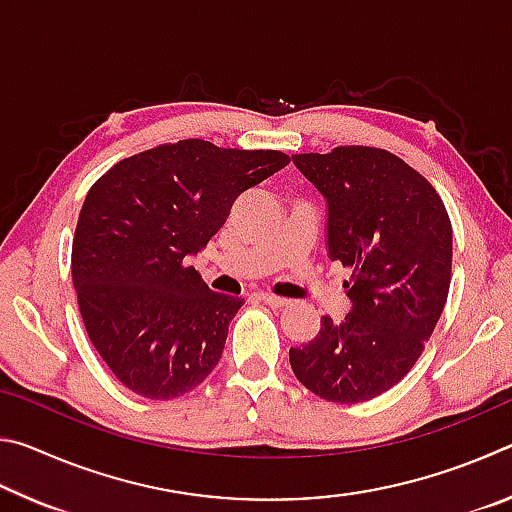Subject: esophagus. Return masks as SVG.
Returning a JSON list of instances; mask_svg holds the SVG:
<instances>
[{
	"mask_svg": "<svg viewBox=\"0 0 512 512\" xmlns=\"http://www.w3.org/2000/svg\"><path fill=\"white\" fill-rule=\"evenodd\" d=\"M257 298L262 300V302H266L268 307H287L289 302H291V300L282 298V296H273V293H268V291H259Z\"/></svg>",
	"mask_w": 512,
	"mask_h": 512,
	"instance_id": "34e87169",
	"label": "esophagus"
}]
</instances>
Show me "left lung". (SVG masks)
Masks as SVG:
<instances>
[{
    "mask_svg": "<svg viewBox=\"0 0 512 512\" xmlns=\"http://www.w3.org/2000/svg\"><path fill=\"white\" fill-rule=\"evenodd\" d=\"M327 203V255L350 266V314L320 318L316 339L289 350L293 375L327 402H366L393 388L443 314L452 223L427 178L372 146L293 155Z\"/></svg>",
    "mask_w": 512,
    "mask_h": 512,
    "instance_id": "8db88e82",
    "label": "left lung"
}]
</instances>
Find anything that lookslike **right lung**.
I'll list each match as a JSON object with an SVG mask.
<instances>
[{
    "mask_svg": "<svg viewBox=\"0 0 512 512\" xmlns=\"http://www.w3.org/2000/svg\"><path fill=\"white\" fill-rule=\"evenodd\" d=\"M287 164L280 151L180 140L117 162L92 185L72 280L92 345L133 393L171 400L216 368L244 300L212 291L185 257L207 246L241 194Z\"/></svg>",
    "mask_w": 512,
    "mask_h": 512,
    "instance_id": "right-lung-1",
    "label": "right lung"
}]
</instances>
